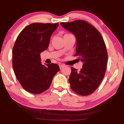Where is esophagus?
<instances>
[{
  "instance_id": "obj_1",
  "label": "esophagus",
  "mask_w": 124,
  "mask_h": 124,
  "mask_svg": "<svg viewBox=\"0 0 124 124\" xmlns=\"http://www.w3.org/2000/svg\"><path fill=\"white\" fill-rule=\"evenodd\" d=\"M64 67H65V65H64V64H60V65H59V67H60V69H62V68Z\"/></svg>"
}]
</instances>
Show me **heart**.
I'll list each match as a JSON object with an SVG mask.
<instances>
[{"instance_id":"1","label":"heart","mask_w":124,"mask_h":124,"mask_svg":"<svg viewBox=\"0 0 124 124\" xmlns=\"http://www.w3.org/2000/svg\"><path fill=\"white\" fill-rule=\"evenodd\" d=\"M65 35H68V34H65Z\"/></svg>"}]
</instances>
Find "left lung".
I'll list each match as a JSON object with an SVG mask.
<instances>
[{"label":"left lung","mask_w":124,"mask_h":124,"mask_svg":"<svg viewBox=\"0 0 124 124\" xmlns=\"http://www.w3.org/2000/svg\"><path fill=\"white\" fill-rule=\"evenodd\" d=\"M61 25L76 36L74 56L83 62L80 71L71 67L70 87L77 94L89 95L99 87L107 69L108 54L104 39L100 32L86 21L78 20Z\"/></svg>","instance_id":"1"}]
</instances>
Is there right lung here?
Wrapping results in <instances>:
<instances>
[{"mask_svg":"<svg viewBox=\"0 0 124 124\" xmlns=\"http://www.w3.org/2000/svg\"><path fill=\"white\" fill-rule=\"evenodd\" d=\"M58 26V23H31L16 39L12 50L13 68L22 87L29 93L39 94L47 90L60 70L56 64L42 65L40 57Z\"/></svg>","mask_w":124,"mask_h":124,"instance_id":"right-lung-1","label":"right lung"}]
</instances>
